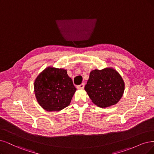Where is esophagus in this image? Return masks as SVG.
Instances as JSON below:
<instances>
[{"label":"esophagus","instance_id":"34e87169","mask_svg":"<svg viewBox=\"0 0 154 154\" xmlns=\"http://www.w3.org/2000/svg\"><path fill=\"white\" fill-rule=\"evenodd\" d=\"M84 83H82V84H81V85H79V86H78L77 87V89H83L84 88Z\"/></svg>","mask_w":154,"mask_h":154}]
</instances>
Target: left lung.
<instances>
[{"instance_id":"1","label":"left lung","mask_w":154,"mask_h":154,"mask_svg":"<svg viewBox=\"0 0 154 154\" xmlns=\"http://www.w3.org/2000/svg\"><path fill=\"white\" fill-rule=\"evenodd\" d=\"M124 89L122 77L112 67L92 70L84 88L93 103L101 108L117 104L122 98Z\"/></svg>"}]
</instances>
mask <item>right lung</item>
<instances>
[{"mask_svg": "<svg viewBox=\"0 0 154 154\" xmlns=\"http://www.w3.org/2000/svg\"><path fill=\"white\" fill-rule=\"evenodd\" d=\"M37 101L48 112H59L70 105L77 89L63 68L48 66L34 82Z\"/></svg>", "mask_w": 154, "mask_h": 154, "instance_id": "right-lung-1", "label": "right lung"}]
</instances>
